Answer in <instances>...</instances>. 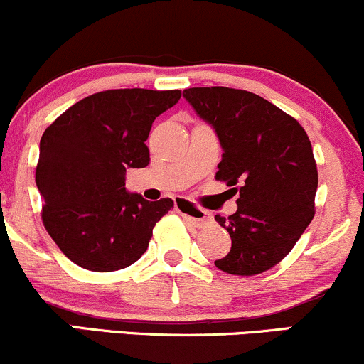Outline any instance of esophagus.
I'll list each match as a JSON object with an SVG mask.
<instances>
[{"mask_svg": "<svg viewBox=\"0 0 364 364\" xmlns=\"http://www.w3.org/2000/svg\"><path fill=\"white\" fill-rule=\"evenodd\" d=\"M175 208H177L178 213L186 216V218L189 220L194 227H204L211 222V215L208 213L206 210L194 206L193 203H189L187 199H183V198L175 199Z\"/></svg>", "mask_w": 364, "mask_h": 364, "instance_id": "esophagus-1", "label": "esophagus"}]
</instances>
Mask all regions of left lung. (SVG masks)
<instances>
[{
    "mask_svg": "<svg viewBox=\"0 0 364 364\" xmlns=\"http://www.w3.org/2000/svg\"><path fill=\"white\" fill-rule=\"evenodd\" d=\"M186 101L222 146L216 178L239 191L237 211L215 220L230 234V252L215 264L232 275H258L291 252L314 216L316 163L308 134L258 94L193 87Z\"/></svg>",
    "mask_w": 364,
    "mask_h": 364,
    "instance_id": "obj_1",
    "label": "left lung"
}]
</instances>
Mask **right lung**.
Returning a JSON list of instances; mask_svg holds the SVG:
<instances>
[{"instance_id": "right-lung-1", "label": "right lung", "mask_w": 364, "mask_h": 364, "mask_svg": "<svg viewBox=\"0 0 364 364\" xmlns=\"http://www.w3.org/2000/svg\"><path fill=\"white\" fill-rule=\"evenodd\" d=\"M181 91L115 89L75 103L44 130L36 183L48 234L68 259L91 272L127 268L148 249L153 227L173 208L125 189V171L149 165L154 118Z\"/></svg>"}]
</instances>
